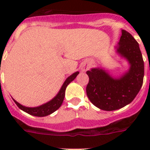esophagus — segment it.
<instances>
[{"instance_id":"esophagus-1","label":"esophagus","mask_w":150,"mask_h":150,"mask_svg":"<svg viewBox=\"0 0 150 150\" xmlns=\"http://www.w3.org/2000/svg\"><path fill=\"white\" fill-rule=\"evenodd\" d=\"M81 69H82V71H87L88 69H89V65H88L87 64H83L82 66V68H81Z\"/></svg>"}]
</instances>
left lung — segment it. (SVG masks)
Returning a JSON list of instances; mask_svg holds the SVG:
<instances>
[{"label":"left lung","mask_w":150,"mask_h":150,"mask_svg":"<svg viewBox=\"0 0 150 150\" xmlns=\"http://www.w3.org/2000/svg\"><path fill=\"white\" fill-rule=\"evenodd\" d=\"M117 52L130 64L128 71L121 77L114 79L100 68L86 71L89 78L86 86L88 98L96 107L107 111L129 104L139 93L143 83L144 61L139 45L126 30H122Z\"/></svg>","instance_id":"left-lung-1"}]
</instances>
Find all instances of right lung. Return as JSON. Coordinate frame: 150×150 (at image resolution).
Masks as SVG:
<instances>
[{
	"mask_svg": "<svg viewBox=\"0 0 150 150\" xmlns=\"http://www.w3.org/2000/svg\"><path fill=\"white\" fill-rule=\"evenodd\" d=\"M79 73V71H76V72L73 73L71 75H70L65 80V82H64L63 86H61V89H60L58 93L57 94V96L54 99H52L50 101L45 103V104H43L40 106V107H27L21 105L17 101H15V100H14V101L20 109L22 110L23 111L26 112L30 115H33V116L36 117L47 116L49 114L54 113V111H56L57 110L61 107L62 103H63L64 98V95H65L66 87L68 86V85L71 82H72L73 80L75 79Z\"/></svg>",
	"mask_w": 150,
	"mask_h": 150,
	"instance_id": "add662e5",
	"label": "right lung"
}]
</instances>
